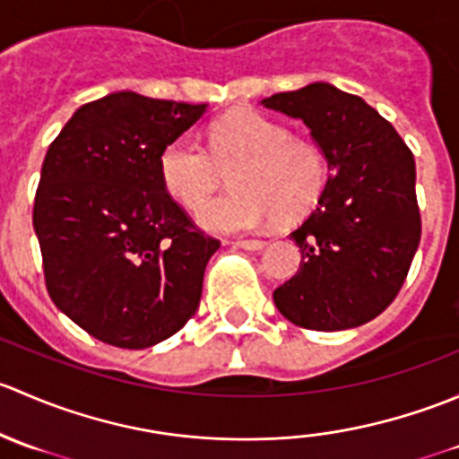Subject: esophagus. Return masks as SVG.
I'll use <instances>...</instances> for the list:
<instances>
[{
	"label": "esophagus",
	"instance_id": "esophagus-1",
	"mask_svg": "<svg viewBox=\"0 0 459 459\" xmlns=\"http://www.w3.org/2000/svg\"><path fill=\"white\" fill-rule=\"evenodd\" d=\"M235 247L247 248V251H259V248L266 247V239H262V238H253V239H238V242H235Z\"/></svg>",
	"mask_w": 459,
	"mask_h": 459
}]
</instances>
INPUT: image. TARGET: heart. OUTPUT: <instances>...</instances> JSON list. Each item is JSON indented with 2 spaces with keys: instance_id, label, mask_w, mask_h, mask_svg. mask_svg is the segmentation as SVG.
<instances>
[{
  "instance_id": "b5f03b06",
  "label": "heart",
  "mask_w": 459,
  "mask_h": 459,
  "mask_svg": "<svg viewBox=\"0 0 459 459\" xmlns=\"http://www.w3.org/2000/svg\"><path fill=\"white\" fill-rule=\"evenodd\" d=\"M231 170L236 188L203 202ZM331 175V161L317 140L253 108H239L208 128V151L191 137L169 142L160 155L164 191L186 211H197L204 229L235 233L275 217L298 221L316 208Z\"/></svg>"
}]
</instances>
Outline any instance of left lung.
Returning <instances> with one entry per match:
<instances>
[{"label": "left lung", "mask_w": 459, "mask_h": 459, "mask_svg": "<svg viewBox=\"0 0 459 459\" xmlns=\"http://www.w3.org/2000/svg\"><path fill=\"white\" fill-rule=\"evenodd\" d=\"M264 104L302 119L331 161L317 206L290 233L302 262L275 289V307L311 331L371 322L397 298L422 238L413 152L362 97L331 84Z\"/></svg>", "instance_id": "obj_1"}]
</instances>
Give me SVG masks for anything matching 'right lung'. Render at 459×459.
Wrapping results in <instances>:
<instances>
[{"label": "right lung", "mask_w": 459, "mask_h": 459, "mask_svg": "<svg viewBox=\"0 0 459 459\" xmlns=\"http://www.w3.org/2000/svg\"><path fill=\"white\" fill-rule=\"evenodd\" d=\"M206 106L113 92L50 142L32 206L46 290L88 335L146 349L195 316L220 239L164 191L160 155Z\"/></svg>", "instance_id": "1"}]
</instances>
